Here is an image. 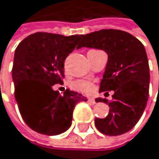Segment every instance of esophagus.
Here are the masks:
<instances>
[{
	"mask_svg": "<svg viewBox=\"0 0 159 159\" xmlns=\"http://www.w3.org/2000/svg\"><path fill=\"white\" fill-rule=\"evenodd\" d=\"M87 101L89 102V103H91V104H95L94 98H87Z\"/></svg>",
	"mask_w": 159,
	"mask_h": 159,
	"instance_id": "34e87169",
	"label": "esophagus"
}]
</instances>
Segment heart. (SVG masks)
Wrapping results in <instances>:
<instances>
[{"instance_id":"1","label":"heart","mask_w":159,"mask_h":159,"mask_svg":"<svg viewBox=\"0 0 159 159\" xmlns=\"http://www.w3.org/2000/svg\"><path fill=\"white\" fill-rule=\"evenodd\" d=\"M72 89L84 93H91L94 90V85L89 80H79L72 84Z\"/></svg>"}]
</instances>
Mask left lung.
Instances as JSON below:
<instances>
[{
	"label": "left lung",
	"mask_w": 159,
	"mask_h": 159,
	"mask_svg": "<svg viewBox=\"0 0 159 159\" xmlns=\"http://www.w3.org/2000/svg\"><path fill=\"white\" fill-rule=\"evenodd\" d=\"M98 48L108 54V61L100 82L99 92L114 91L113 100L105 102L109 114L94 119L98 130L109 136L124 134L140 120L149 98L150 68L146 50L135 36L120 30H99L83 35L77 49Z\"/></svg>",
	"instance_id": "8db88e82"
}]
</instances>
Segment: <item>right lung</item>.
Here are the masks:
<instances>
[{"mask_svg": "<svg viewBox=\"0 0 159 159\" xmlns=\"http://www.w3.org/2000/svg\"><path fill=\"white\" fill-rule=\"evenodd\" d=\"M81 35L65 36L34 33L21 41L15 50L12 79L14 97L26 125L44 135H58L71 125L73 109L86 98L73 91L64 94L54 91L64 83L66 58L81 39Z\"/></svg>", "mask_w": 159, "mask_h": 159, "instance_id": "obj_1", "label": "right lung"}]
</instances>
